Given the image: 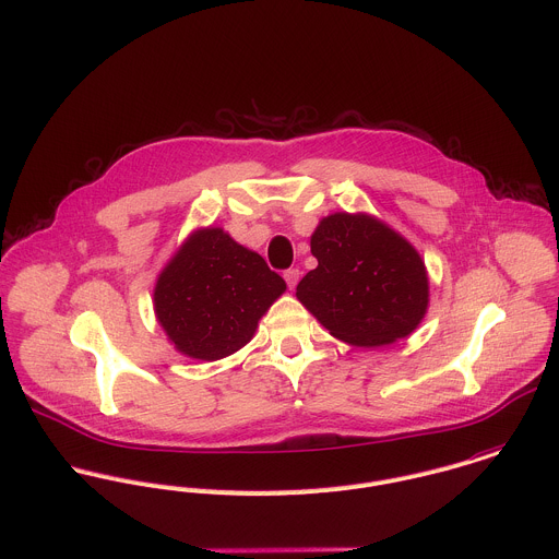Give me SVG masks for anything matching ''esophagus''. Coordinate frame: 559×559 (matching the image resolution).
<instances>
[{"instance_id": "obj_1", "label": "esophagus", "mask_w": 559, "mask_h": 559, "mask_svg": "<svg viewBox=\"0 0 559 559\" xmlns=\"http://www.w3.org/2000/svg\"><path fill=\"white\" fill-rule=\"evenodd\" d=\"M284 280H286L288 288H295L297 282H299V269H288V271L284 273Z\"/></svg>"}]
</instances>
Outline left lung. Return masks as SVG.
I'll return each instance as SVG.
<instances>
[{"mask_svg":"<svg viewBox=\"0 0 559 559\" xmlns=\"http://www.w3.org/2000/svg\"><path fill=\"white\" fill-rule=\"evenodd\" d=\"M317 269L297 299L332 336L380 347L408 336L428 310V273L415 247L369 214L325 216L312 238Z\"/></svg>","mask_w":559,"mask_h":559,"instance_id":"1","label":"left lung"}]
</instances>
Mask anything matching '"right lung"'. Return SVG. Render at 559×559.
<instances>
[{"instance_id":"1","label":"right lung","mask_w":559,"mask_h":559,"mask_svg":"<svg viewBox=\"0 0 559 559\" xmlns=\"http://www.w3.org/2000/svg\"><path fill=\"white\" fill-rule=\"evenodd\" d=\"M286 290L264 258L221 227L197 229L157 277L153 301L177 352L218 360L245 347L258 321Z\"/></svg>"}]
</instances>
